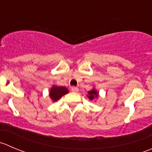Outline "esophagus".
<instances>
[{"instance_id": "esophagus-1", "label": "esophagus", "mask_w": 152, "mask_h": 152, "mask_svg": "<svg viewBox=\"0 0 152 152\" xmlns=\"http://www.w3.org/2000/svg\"><path fill=\"white\" fill-rule=\"evenodd\" d=\"M71 91L72 92H75V93H76V92H78V91H79V88H76V87H71Z\"/></svg>"}]
</instances>
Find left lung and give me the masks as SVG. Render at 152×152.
Instances as JSON below:
<instances>
[{
  "mask_svg": "<svg viewBox=\"0 0 152 152\" xmlns=\"http://www.w3.org/2000/svg\"><path fill=\"white\" fill-rule=\"evenodd\" d=\"M99 91H97V90H96V88H92L91 91H89L88 92V95L87 97L90 100H95L99 98Z\"/></svg>",
  "mask_w": 152,
  "mask_h": 152,
  "instance_id": "obj_1",
  "label": "left lung"
}]
</instances>
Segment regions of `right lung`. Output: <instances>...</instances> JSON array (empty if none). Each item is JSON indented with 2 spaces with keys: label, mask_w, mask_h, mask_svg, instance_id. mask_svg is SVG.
Here are the masks:
<instances>
[{
  "label": "right lung",
  "mask_w": 152,
  "mask_h": 152,
  "mask_svg": "<svg viewBox=\"0 0 152 152\" xmlns=\"http://www.w3.org/2000/svg\"><path fill=\"white\" fill-rule=\"evenodd\" d=\"M69 91L66 87L64 86H57V85H53L52 88L50 89L49 96L52 102L58 101L65 94H68Z\"/></svg>",
  "instance_id": "1"
}]
</instances>
